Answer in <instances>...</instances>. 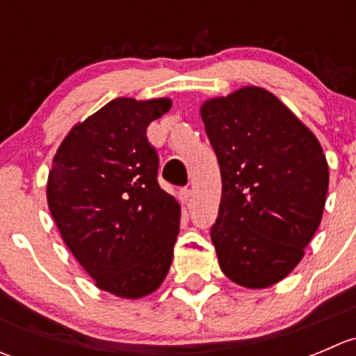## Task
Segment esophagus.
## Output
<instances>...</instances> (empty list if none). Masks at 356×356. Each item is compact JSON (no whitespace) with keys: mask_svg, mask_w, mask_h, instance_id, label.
Returning a JSON list of instances; mask_svg holds the SVG:
<instances>
[{"mask_svg":"<svg viewBox=\"0 0 356 356\" xmlns=\"http://www.w3.org/2000/svg\"><path fill=\"white\" fill-rule=\"evenodd\" d=\"M191 196H193V191H191V189H188V188H184V189H181V191H179V200H181L182 203H188V201L191 200Z\"/></svg>","mask_w":356,"mask_h":356,"instance_id":"1","label":"esophagus"}]
</instances>
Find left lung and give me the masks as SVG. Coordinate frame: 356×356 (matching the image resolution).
<instances>
[{
  "label": "left lung",
  "mask_w": 356,
  "mask_h": 356,
  "mask_svg": "<svg viewBox=\"0 0 356 356\" xmlns=\"http://www.w3.org/2000/svg\"><path fill=\"white\" fill-rule=\"evenodd\" d=\"M222 175L211 243L222 272L265 289L296 268L324 215L329 165L314 132L277 96L245 86L200 108Z\"/></svg>",
  "instance_id": "1"
}]
</instances>
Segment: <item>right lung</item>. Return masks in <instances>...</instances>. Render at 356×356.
I'll return each mask as SVG.
<instances>
[{"label": "right lung", "instance_id": "add662e5", "mask_svg": "<svg viewBox=\"0 0 356 356\" xmlns=\"http://www.w3.org/2000/svg\"><path fill=\"white\" fill-rule=\"evenodd\" d=\"M170 98H115L77 122L53 156L46 200L63 243L96 288L125 300L167 277L181 204L156 182L146 129Z\"/></svg>", "mask_w": 356, "mask_h": 356}]
</instances>
